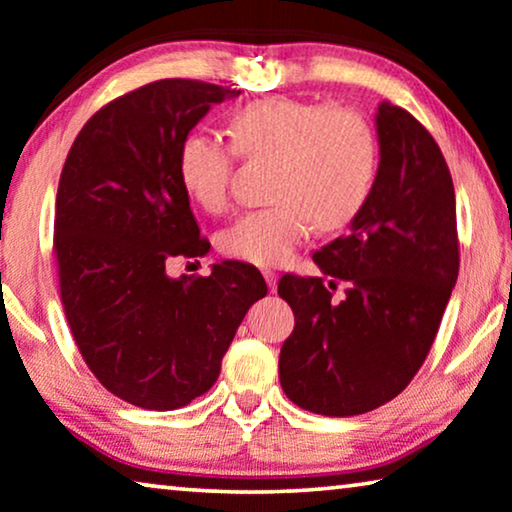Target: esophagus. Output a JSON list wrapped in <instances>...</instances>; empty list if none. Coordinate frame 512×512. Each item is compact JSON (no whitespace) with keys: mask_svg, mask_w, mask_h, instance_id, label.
Instances as JSON below:
<instances>
[{"mask_svg":"<svg viewBox=\"0 0 512 512\" xmlns=\"http://www.w3.org/2000/svg\"><path fill=\"white\" fill-rule=\"evenodd\" d=\"M264 278H266V285H269L271 292H276V283H278V273L271 271V269H264Z\"/></svg>","mask_w":512,"mask_h":512,"instance_id":"1","label":"esophagus"}]
</instances>
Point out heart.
Wrapping results in <instances>:
<instances>
[{
	"mask_svg": "<svg viewBox=\"0 0 512 512\" xmlns=\"http://www.w3.org/2000/svg\"><path fill=\"white\" fill-rule=\"evenodd\" d=\"M234 148L276 160L273 204L243 213L220 234V250L255 266L283 264L320 229H341L362 213L378 176V143L362 115L290 97L259 99L229 122ZM234 150L215 134L190 132L178 148V181L206 211L227 204Z\"/></svg>",
	"mask_w": 512,
	"mask_h": 512,
	"instance_id": "1",
	"label": "heart"
}]
</instances>
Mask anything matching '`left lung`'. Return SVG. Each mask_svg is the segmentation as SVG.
I'll list each match as a JSON object with an SVG mask.
<instances>
[{"mask_svg":"<svg viewBox=\"0 0 512 512\" xmlns=\"http://www.w3.org/2000/svg\"><path fill=\"white\" fill-rule=\"evenodd\" d=\"M378 176L362 213L313 255L329 278L285 273L294 331L278 359L287 399L318 415H362L420 371L459 273L455 187L445 157L408 111L380 102ZM346 297L331 300L335 280Z\"/></svg>","mask_w":512,"mask_h":512,"instance_id":"left-lung-1","label":"left lung"}]
</instances>
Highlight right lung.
<instances>
[{
  "label": "right lung",
  "mask_w": 512,
  "mask_h": 512,
  "mask_svg": "<svg viewBox=\"0 0 512 512\" xmlns=\"http://www.w3.org/2000/svg\"><path fill=\"white\" fill-rule=\"evenodd\" d=\"M241 90L167 78L85 122L55 201L60 294L78 350L99 383L148 410L187 406L213 387L248 308L266 297L253 264L171 278V257H201L178 148L213 104Z\"/></svg>",
  "instance_id": "right-lung-1"
}]
</instances>
